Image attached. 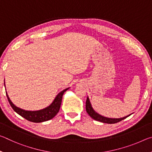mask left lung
<instances>
[{
    "label": "left lung",
    "instance_id": "1",
    "mask_svg": "<svg viewBox=\"0 0 152 152\" xmlns=\"http://www.w3.org/2000/svg\"><path fill=\"white\" fill-rule=\"evenodd\" d=\"M86 112L88 113V114L91 116L92 119L98 121L102 122V123H109V124H113V123H116L121 121L123 119H126V118L128 117L129 115L128 116H126L125 117L123 118H120V119H111V118H107V117H104L102 115L98 114L97 113H96L92 109V107L91 106V102H90L88 97H87L86 101Z\"/></svg>",
    "mask_w": 152,
    "mask_h": 152
}]
</instances>
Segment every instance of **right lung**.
Returning a JSON list of instances; mask_svg holds the SVG:
<instances>
[{
    "mask_svg": "<svg viewBox=\"0 0 152 152\" xmlns=\"http://www.w3.org/2000/svg\"><path fill=\"white\" fill-rule=\"evenodd\" d=\"M68 88L64 90L59 93L56 97L55 98L54 101H53L50 106L45 108L42 110H35V111H29V110H25L23 109H20V108L17 107L15 105L12 103L11 100L7 95L6 92L7 99L9 102V104H11V107L12 108L15 112L18 113L20 116L25 118L29 121H31L33 123H41L44 122L46 121L50 120L52 118L54 117L57 113L59 112L60 108L61 103V100H62V96L64 92H65Z\"/></svg>",
    "mask_w": 152,
    "mask_h": 152,
    "instance_id": "add662e5",
    "label": "right lung"
}]
</instances>
